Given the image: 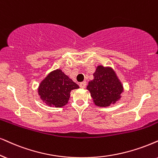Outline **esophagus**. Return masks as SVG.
Instances as JSON below:
<instances>
[{
    "mask_svg": "<svg viewBox=\"0 0 158 158\" xmlns=\"http://www.w3.org/2000/svg\"><path fill=\"white\" fill-rule=\"evenodd\" d=\"M79 86H80L81 88H85L86 86H87V82L86 81H82V82L79 84Z\"/></svg>",
    "mask_w": 158,
    "mask_h": 158,
    "instance_id": "1",
    "label": "esophagus"
}]
</instances>
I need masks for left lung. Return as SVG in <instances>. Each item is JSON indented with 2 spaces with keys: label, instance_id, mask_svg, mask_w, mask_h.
I'll use <instances>...</instances> for the list:
<instances>
[{
  "label": "left lung",
  "instance_id": "obj_1",
  "mask_svg": "<svg viewBox=\"0 0 158 158\" xmlns=\"http://www.w3.org/2000/svg\"><path fill=\"white\" fill-rule=\"evenodd\" d=\"M93 77L94 79L89 81L87 89L95 105L101 107L109 106L120 99L123 87L111 68L98 65Z\"/></svg>",
  "mask_w": 158,
  "mask_h": 158
}]
</instances>
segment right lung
<instances>
[{
  "instance_id": "right-lung-1",
  "label": "right lung",
  "mask_w": 158,
  "mask_h": 158,
  "mask_svg": "<svg viewBox=\"0 0 158 158\" xmlns=\"http://www.w3.org/2000/svg\"><path fill=\"white\" fill-rule=\"evenodd\" d=\"M79 87L60 69H57L40 83L38 92L41 99L48 106L59 108L67 104L71 91Z\"/></svg>"
}]
</instances>
